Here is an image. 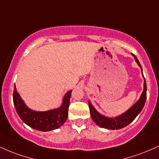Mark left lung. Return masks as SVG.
Segmentation results:
<instances>
[{"label":"left lung","mask_w":159,"mask_h":159,"mask_svg":"<svg viewBox=\"0 0 159 159\" xmlns=\"http://www.w3.org/2000/svg\"><path fill=\"white\" fill-rule=\"evenodd\" d=\"M132 55H133V57H134L135 59V61H136L137 64H139V66H140L141 70H142L140 63H139L136 56L133 54ZM146 99L147 84L144 78V90H143L142 94L141 95L140 99H139V100L130 109H129V110H128L127 112H124V114L121 115V116H118V117L114 118L105 117V116H102V115L100 114L99 112H98L95 110V109L94 108V107L92 105L90 101H88V103H89V111H90L91 117L97 125L102 128H105V129H121V128H124V127H126V126H127L128 124H130L131 122L136 118V116L140 113L141 111L142 110L143 107H144Z\"/></svg>","instance_id":"8db88e82"}]
</instances>
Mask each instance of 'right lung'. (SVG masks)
I'll use <instances>...</instances> for the list:
<instances>
[{
	"label": "right lung",
	"instance_id": "1",
	"mask_svg": "<svg viewBox=\"0 0 159 159\" xmlns=\"http://www.w3.org/2000/svg\"><path fill=\"white\" fill-rule=\"evenodd\" d=\"M72 90L67 92L63 99L60 108L46 112H36L26 106L24 101L17 92L16 87L13 92V103L20 119L30 127L40 131H50L62 126L68 116V109Z\"/></svg>",
	"mask_w": 159,
	"mask_h": 159
}]
</instances>
